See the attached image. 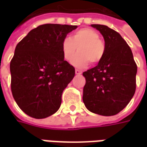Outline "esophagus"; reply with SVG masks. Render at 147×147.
I'll return each mask as SVG.
<instances>
[{"label":"esophagus","instance_id":"esophagus-1","mask_svg":"<svg viewBox=\"0 0 147 147\" xmlns=\"http://www.w3.org/2000/svg\"><path fill=\"white\" fill-rule=\"evenodd\" d=\"M75 72H76V75H77V76H80V75L82 74V71L80 70H79V69H76Z\"/></svg>","mask_w":147,"mask_h":147}]
</instances>
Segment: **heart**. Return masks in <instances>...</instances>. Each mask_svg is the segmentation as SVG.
<instances>
[{
    "label": "heart",
    "instance_id": "b5f03b06",
    "mask_svg": "<svg viewBox=\"0 0 147 147\" xmlns=\"http://www.w3.org/2000/svg\"><path fill=\"white\" fill-rule=\"evenodd\" d=\"M61 51L66 61H71L79 48L80 54L74 58L71 64L77 67H86L88 62L98 63L104 56L105 45L100 35L91 28H82L74 32L70 38H64L61 42Z\"/></svg>",
    "mask_w": 147,
    "mask_h": 147
}]
</instances>
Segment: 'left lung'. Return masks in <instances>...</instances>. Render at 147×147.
<instances>
[{"mask_svg": "<svg viewBox=\"0 0 147 147\" xmlns=\"http://www.w3.org/2000/svg\"><path fill=\"white\" fill-rule=\"evenodd\" d=\"M105 40V53L96 67L83 73V101L91 113L113 116L123 109L136 92L137 66L131 49L116 30L91 24Z\"/></svg>", "mask_w": 147, "mask_h": 147, "instance_id": "left-lung-1", "label": "left lung"}]
</instances>
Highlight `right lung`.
<instances>
[{"label": "right lung", "instance_id": "1", "mask_svg": "<svg viewBox=\"0 0 147 147\" xmlns=\"http://www.w3.org/2000/svg\"><path fill=\"white\" fill-rule=\"evenodd\" d=\"M77 26L47 24L31 30L19 42L10 63L11 89L25 113L36 119L54 114L61 96L75 76L64 61L61 42Z\"/></svg>", "mask_w": 147, "mask_h": 147}]
</instances>
